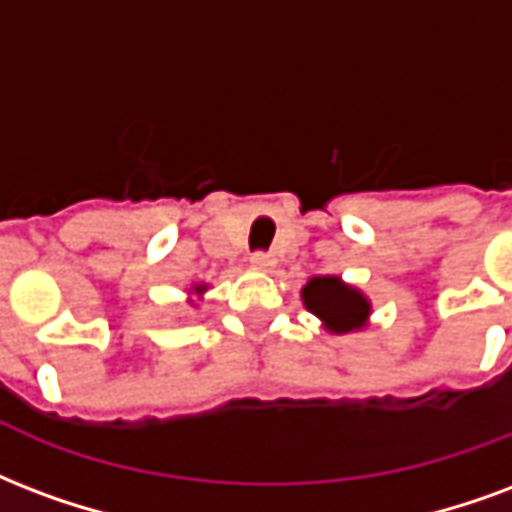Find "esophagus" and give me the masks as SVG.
Masks as SVG:
<instances>
[{
    "label": "esophagus",
    "instance_id": "34e87169",
    "mask_svg": "<svg viewBox=\"0 0 512 512\" xmlns=\"http://www.w3.org/2000/svg\"><path fill=\"white\" fill-rule=\"evenodd\" d=\"M249 263H252V268H257V271H268V268H274V257L268 255V252H255V255L249 257Z\"/></svg>",
    "mask_w": 512,
    "mask_h": 512
}]
</instances>
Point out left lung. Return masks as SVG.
I'll return each mask as SVG.
<instances>
[{"label":"left lung","mask_w":512,"mask_h":512,"mask_svg":"<svg viewBox=\"0 0 512 512\" xmlns=\"http://www.w3.org/2000/svg\"><path fill=\"white\" fill-rule=\"evenodd\" d=\"M304 304L333 333H347L361 328L369 317V304L358 290L342 285L336 276H317L304 287Z\"/></svg>","instance_id":"1"}]
</instances>
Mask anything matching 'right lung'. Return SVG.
Returning a JSON list of instances; mask_svg holds the SVG:
<instances>
[{"label": "right lung", "instance_id": "obj_1", "mask_svg": "<svg viewBox=\"0 0 512 512\" xmlns=\"http://www.w3.org/2000/svg\"><path fill=\"white\" fill-rule=\"evenodd\" d=\"M198 290H203V287H198Z\"/></svg>", "mask_w": 512, "mask_h": 512}]
</instances>
